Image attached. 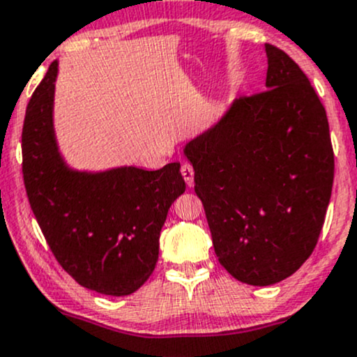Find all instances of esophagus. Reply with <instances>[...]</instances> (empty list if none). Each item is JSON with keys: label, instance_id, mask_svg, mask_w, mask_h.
<instances>
[{"label": "esophagus", "instance_id": "esophagus-1", "mask_svg": "<svg viewBox=\"0 0 357 357\" xmlns=\"http://www.w3.org/2000/svg\"><path fill=\"white\" fill-rule=\"evenodd\" d=\"M180 172H182V177H183V180H185L187 185L192 187L194 185V168H192V165L183 163L182 168H180Z\"/></svg>", "mask_w": 357, "mask_h": 357}]
</instances>
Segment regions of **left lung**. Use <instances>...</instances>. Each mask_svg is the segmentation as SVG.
<instances>
[{"mask_svg": "<svg viewBox=\"0 0 357 357\" xmlns=\"http://www.w3.org/2000/svg\"><path fill=\"white\" fill-rule=\"evenodd\" d=\"M264 50L268 89L235 99L183 149L220 264L259 287L285 280L314 251L335 170L310 79L277 46Z\"/></svg>", "mask_w": 357, "mask_h": 357, "instance_id": "8db88e82", "label": "left lung"}]
</instances>
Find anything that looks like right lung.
Listing matches in <instances>:
<instances>
[{
	"label": "right lung",
	"instance_id": "add662e5",
	"mask_svg": "<svg viewBox=\"0 0 357 357\" xmlns=\"http://www.w3.org/2000/svg\"><path fill=\"white\" fill-rule=\"evenodd\" d=\"M58 61L32 94L22 128V172L29 203L54 258L82 287L128 296L151 277L160 232L183 194L180 163L89 174L67 167L53 128Z\"/></svg>",
	"mask_w": 357,
	"mask_h": 357
}]
</instances>
